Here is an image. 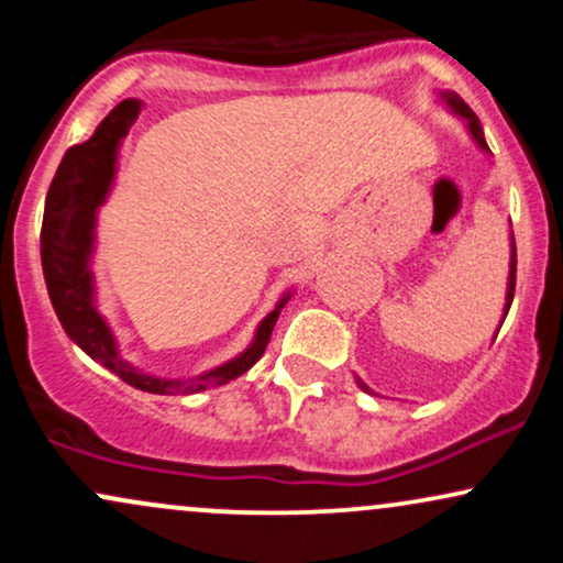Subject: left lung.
<instances>
[{"label":"left lung","instance_id":"8db88e82","mask_svg":"<svg viewBox=\"0 0 563 563\" xmlns=\"http://www.w3.org/2000/svg\"><path fill=\"white\" fill-rule=\"evenodd\" d=\"M444 100L450 102V108L452 111H455L457 115H463V119L468 121V132H471V137H474L476 142H479V147L482 151H489L487 147V142H484V132H482V124H479V119H476V113L471 111V108L466 106V102L461 100V97L457 95H444ZM514 290H516V243L510 241V275H508V294H506V312L503 314H508V309H510V301H514ZM357 386L363 391H371L367 389V384L365 380H360L357 378Z\"/></svg>","mask_w":563,"mask_h":563}]
</instances>
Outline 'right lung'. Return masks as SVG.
<instances>
[{
    "mask_svg": "<svg viewBox=\"0 0 563 563\" xmlns=\"http://www.w3.org/2000/svg\"><path fill=\"white\" fill-rule=\"evenodd\" d=\"M140 102L124 100L106 115L95 134L81 145L68 147L57 166L53 185L47 190V203H44L42 219V269L44 283H47L49 301H53L57 320L63 322L66 333L79 344L89 357L106 365L129 386L151 394H187L206 391L214 386L228 384V380L243 376L256 360L262 357L269 344V335L280 314L283 299L267 318L262 320L256 331L254 344H251L241 357L214 367L190 380H166L137 373L132 365L115 352V341L111 328L95 309L92 296V273H89V254H92L95 241V214L97 206L108 196V187L113 179L115 153L119 142L129 134V126L137 121Z\"/></svg>",
    "mask_w": 563,
    "mask_h": 563,
    "instance_id": "1",
    "label": "right lung"
}]
</instances>
